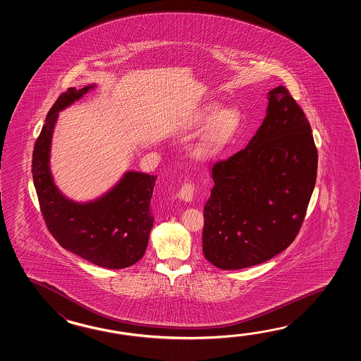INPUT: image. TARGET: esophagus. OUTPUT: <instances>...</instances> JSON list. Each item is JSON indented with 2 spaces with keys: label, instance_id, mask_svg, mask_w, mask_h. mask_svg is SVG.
Returning a JSON list of instances; mask_svg holds the SVG:
<instances>
[{
  "label": "esophagus",
  "instance_id": "esophagus-1",
  "mask_svg": "<svg viewBox=\"0 0 361 361\" xmlns=\"http://www.w3.org/2000/svg\"><path fill=\"white\" fill-rule=\"evenodd\" d=\"M193 193H195V184L184 183L178 196L185 202H190L193 199Z\"/></svg>",
  "mask_w": 361,
  "mask_h": 361
}]
</instances>
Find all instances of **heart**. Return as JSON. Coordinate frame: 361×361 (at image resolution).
<instances>
[{
	"label": "heart",
	"instance_id": "obj_1",
	"mask_svg": "<svg viewBox=\"0 0 361 361\" xmlns=\"http://www.w3.org/2000/svg\"><path fill=\"white\" fill-rule=\"evenodd\" d=\"M241 123L243 115L238 108L226 106L218 109V106L212 103L197 109L190 117L187 125L191 129L207 125L200 139L197 152L204 159H212L230 145L240 130Z\"/></svg>",
	"mask_w": 361,
	"mask_h": 361
}]
</instances>
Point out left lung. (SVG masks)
Instances as JSON below:
<instances>
[{
    "mask_svg": "<svg viewBox=\"0 0 361 361\" xmlns=\"http://www.w3.org/2000/svg\"><path fill=\"white\" fill-rule=\"evenodd\" d=\"M212 173L202 231L207 261L221 269H246L292 244L314 192L317 149L306 115L288 89L269 92L261 128Z\"/></svg>",
    "mask_w": 361,
    "mask_h": 361,
    "instance_id": "left-lung-1",
    "label": "left lung"
}]
</instances>
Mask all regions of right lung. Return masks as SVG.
Here are the masks:
<instances>
[{"mask_svg": "<svg viewBox=\"0 0 361 361\" xmlns=\"http://www.w3.org/2000/svg\"><path fill=\"white\" fill-rule=\"evenodd\" d=\"M95 85L69 87L49 111L32 156V176L47 230L61 247L104 269H126L145 255L154 215L156 176L126 171L98 199L77 202L61 193L50 170V149L59 112Z\"/></svg>", "mask_w": 361, "mask_h": 361, "instance_id": "1", "label": "right lung"}]
</instances>
